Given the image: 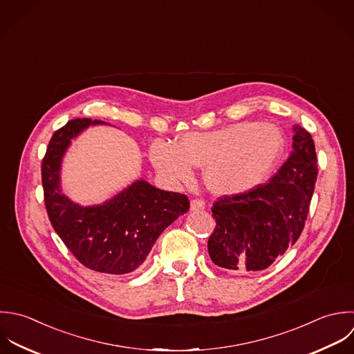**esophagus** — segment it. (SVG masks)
<instances>
[{"label": "esophagus", "instance_id": "obj_1", "mask_svg": "<svg viewBox=\"0 0 354 354\" xmlns=\"http://www.w3.org/2000/svg\"><path fill=\"white\" fill-rule=\"evenodd\" d=\"M205 208V203L204 200H200V198H196V200H192L190 203V209L192 211H201Z\"/></svg>", "mask_w": 354, "mask_h": 354}]
</instances>
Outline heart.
<instances>
[{
	"label": "heart",
	"mask_w": 354,
	"mask_h": 354,
	"mask_svg": "<svg viewBox=\"0 0 354 354\" xmlns=\"http://www.w3.org/2000/svg\"><path fill=\"white\" fill-rule=\"evenodd\" d=\"M281 131L268 122H236L208 132H189L176 145L156 140L150 158L161 176L186 183L193 168H205L208 189L218 196H239L261 186L284 151Z\"/></svg>",
	"instance_id": "1"
}]
</instances>
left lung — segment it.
<instances>
[{"mask_svg":"<svg viewBox=\"0 0 354 354\" xmlns=\"http://www.w3.org/2000/svg\"><path fill=\"white\" fill-rule=\"evenodd\" d=\"M292 131L294 150L269 183L214 203L216 226L208 252L227 272L269 268L298 241L305 227L319 174L317 156L312 135L301 125Z\"/></svg>","mask_w":354,"mask_h":354,"instance_id":"8db88e82","label":"left lung"}]
</instances>
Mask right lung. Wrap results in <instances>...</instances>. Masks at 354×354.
<instances>
[{
	"mask_svg": "<svg viewBox=\"0 0 354 354\" xmlns=\"http://www.w3.org/2000/svg\"><path fill=\"white\" fill-rule=\"evenodd\" d=\"M97 120L75 118L57 129L41 165L44 200L49 221L70 250L88 269L127 274L147 258L160 234L189 211L185 194L160 190L143 179L99 204L82 207L62 193L60 169L71 139Z\"/></svg>",
	"mask_w": 354,
	"mask_h": 354,
	"instance_id": "right-lung-1",
	"label": "right lung"
}]
</instances>
